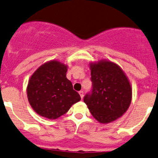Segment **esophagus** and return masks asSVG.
I'll return each mask as SVG.
<instances>
[{
  "mask_svg": "<svg viewBox=\"0 0 158 158\" xmlns=\"http://www.w3.org/2000/svg\"><path fill=\"white\" fill-rule=\"evenodd\" d=\"M79 95H80V97H81V98H83V96H84V92H83L82 91H79Z\"/></svg>",
  "mask_w": 158,
  "mask_h": 158,
  "instance_id": "esophagus-1",
  "label": "esophagus"
}]
</instances>
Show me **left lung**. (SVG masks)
<instances>
[{"label":"left lung","instance_id":"obj_1","mask_svg":"<svg viewBox=\"0 0 158 158\" xmlns=\"http://www.w3.org/2000/svg\"><path fill=\"white\" fill-rule=\"evenodd\" d=\"M91 76L92 88L84 102L99 122L116 120L131 102L132 90L127 76L117 64L107 60L91 64Z\"/></svg>","mask_w":158,"mask_h":158}]
</instances>
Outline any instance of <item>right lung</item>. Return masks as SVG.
Instances as JSON below:
<instances>
[{"label": "right lung", "mask_w": 158, "mask_h": 158, "mask_svg": "<svg viewBox=\"0 0 158 158\" xmlns=\"http://www.w3.org/2000/svg\"><path fill=\"white\" fill-rule=\"evenodd\" d=\"M67 66L52 60L40 66L31 76L27 94L28 101L37 113L55 119L64 115L71 106L81 100L67 79Z\"/></svg>", "instance_id": "obj_1"}]
</instances>
